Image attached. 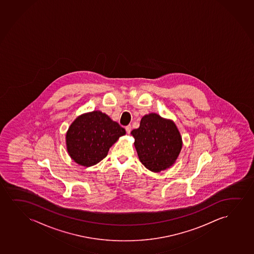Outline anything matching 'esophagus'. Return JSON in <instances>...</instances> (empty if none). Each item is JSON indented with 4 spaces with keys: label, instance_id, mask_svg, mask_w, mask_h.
I'll list each match as a JSON object with an SVG mask.
<instances>
[{
    "label": "esophagus",
    "instance_id": "obj_1",
    "mask_svg": "<svg viewBox=\"0 0 254 254\" xmlns=\"http://www.w3.org/2000/svg\"><path fill=\"white\" fill-rule=\"evenodd\" d=\"M126 130L127 133H130V131H131V126H127L126 127Z\"/></svg>",
    "mask_w": 254,
    "mask_h": 254
}]
</instances>
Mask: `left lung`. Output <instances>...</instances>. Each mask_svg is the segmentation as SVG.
<instances>
[{
	"label": "left lung",
	"instance_id": "obj_1",
	"mask_svg": "<svg viewBox=\"0 0 254 254\" xmlns=\"http://www.w3.org/2000/svg\"><path fill=\"white\" fill-rule=\"evenodd\" d=\"M140 162L146 169L159 173L176 163L183 138L175 122L156 113L143 116L138 128L130 132Z\"/></svg>",
	"mask_w": 254,
	"mask_h": 254
}]
</instances>
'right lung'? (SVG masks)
Masks as SVG:
<instances>
[{"mask_svg": "<svg viewBox=\"0 0 254 254\" xmlns=\"http://www.w3.org/2000/svg\"><path fill=\"white\" fill-rule=\"evenodd\" d=\"M126 134V129L100 111L78 116L65 134L68 155L75 163L91 167L99 163L109 149Z\"/></svg>", "mask_w": 254, "mask_h": 254, "instance_id": "1", "label": "right lung"}]
</instances>
